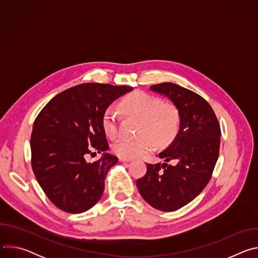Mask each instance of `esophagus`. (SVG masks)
<instances>
[{
	"mask_svg": "<svg viewBox=\"0 0 258 258\" xmlns=\"http://www.w3.org/2000/svg\"><path fill=\"white\" fill-rule=\"evenodd\" d=\"M119 161H121V162H130V161H131V159H128V158H122V157H119Z\"/></svg>",
	"mask_w": 258,
	"mask_h": 258,
	"instance_id": "obj_1",
	"label": "esophagus"
}]
</instances>
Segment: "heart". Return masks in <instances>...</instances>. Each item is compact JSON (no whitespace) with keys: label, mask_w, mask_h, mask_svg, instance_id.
<instances>
[{"label":"heart","mask_w":258,"mask_h":258,"mask_svg":"<svg viewBox=\"0 0 258 258\" xmlns=\"http://www.w3.org/2000/svg\"><path fill=\"white\" fill-rule=\"evenodd\" d=\"M120 108L126 114L140 118L137 138H120L113 144V151L122 158H135L151 152L156 141L166 144L173 139L179 127L177 108L169 102H160L154 96L144 92H135L120 102ZM102 127L105 134L114 138L118 133V116L112 107L104 110Z\"/></svg>","instance_id":"1"}]
</instances>
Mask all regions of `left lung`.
<instances>
[{"label": "left lung", "instance_id": "left-lung-1", "mask_svg": "<svg viewBox=\"0 0 258 258\" xmlns=\"http://www.w3.org/2000/svg\"><path fill=\"white\" fill-rule=\"evenodd\" d=\"M150 89L170 99L178 110L180 126L173 142L159 153L165 162L147 163L137 187L154 208L175 211L196 198L210 180L219 154L220 126L209 103L195 92L172 83Z\"/></svg>", "mask_w": 258, "mask_h": 258}]
</instances>
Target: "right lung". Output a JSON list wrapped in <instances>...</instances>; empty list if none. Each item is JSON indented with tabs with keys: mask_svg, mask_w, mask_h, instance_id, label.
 <instances>
[{
	"mask_svg": "<svg viewBox=\"0 0 258 258\" xmlns=\"http://www.w3.org/2000/svg\"><path fill=\"white\" fill-rule=\"evenodd\" d=\"M132 87L88 83L55 96L36 116L30 137L31 167L41 188L59 209L82 213L101 198L105 177L116 156L88 163L93 150L109 145L101 119L104 110Z\"/></svg>",
	"mask_w": 258,
	"mask_h": 258,
	"instance_id": "obj_1",
	"label": "right lung"
}]
</instances>
